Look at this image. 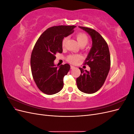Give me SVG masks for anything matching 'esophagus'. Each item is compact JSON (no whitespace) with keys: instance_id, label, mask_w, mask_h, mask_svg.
Here are the masks:
<instances>
[{"instance_id":"esophagus-1","label":"esophagus","mask_w":134,"mask_h":134,"mask_svg":"<svg viewBox=\"0 0 134 134\" xmlns=\"http://www.w3.org/2000/svg\"><path fill=\"white\" fill-rule=\"evenodd\" d=\"M70 68H71V69H75V66H72V65H71Z\"/></svg>"}]
</instances>
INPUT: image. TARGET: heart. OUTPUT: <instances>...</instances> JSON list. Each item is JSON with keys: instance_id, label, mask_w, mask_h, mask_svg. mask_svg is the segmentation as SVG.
I'll use <instances>...</instances> for the list:
<instances>
[{"instance_id": "obj_1", "label": "heart", "mask_w": 134, "mask_h": 134, "mask_svg": "<svg viewBox=\"0 0 134 134\" xmlns=\"http://www.w3.org/2000/svg\"><path fill=\"white\" fill-rule=\"evenodd\" d=\"M76 38L80 46H85L88 42V38L87 37V36L83 33H79L78 34H76ZM67 40H68L67 37H64L63 39L62 43L63 47H64L65 45ZM81 59H82V56L79 55H76V54L71 55L70 56H69L67 59L68 62L71 64H76Z\"/></svg>"}]
</instances>
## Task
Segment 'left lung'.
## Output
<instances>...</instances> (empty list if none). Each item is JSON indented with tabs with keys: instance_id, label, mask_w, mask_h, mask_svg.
Listing matches in <instances>:
<instances>
[{
	"instance_id": "left-lung-1",
	"label": "left lung",
	"mask_w": 134,
	"mask_h": 134,
	"mask_svg": "<svg viewBox=\"0 0 134 134\" xmlns=\"http://www.w3.org/2000/svg\"><path fill=\"white\" fill-rule=\"evenodd\" d=\"M79 27L91 36L92 46L84 63L91 70L79 68L81 74L76 78V84L81 92L92 94L98 91L106 80L110 69V54L107 42L98 32L88 27Z\"/></svg>"
}]
</instances>
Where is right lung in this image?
<instances>
[{
    "instance_id": "add662e5",
    "label": "right lung",
    "mask_w": 134,
    "mask_h": 134,
    "mask_svg": "<svg viewBox=\"0 0 134 134\" xmlns=\"http://www.w3.org/2000/svg\"><path fill=\"white\" fill-rule=\"evenodd\" d=\"M75 26L48 28L36 42L31 57L32 74L39 90L48 95L59 92L64 86L63 78L70 69L69 64L56 66V54L62 53L63 39L70 35Z\"/></svg>"
}]
</instances>
